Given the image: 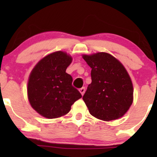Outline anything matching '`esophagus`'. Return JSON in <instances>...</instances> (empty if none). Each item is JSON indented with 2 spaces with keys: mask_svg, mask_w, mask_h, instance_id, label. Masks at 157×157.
<instances>
[{
  "mask_svg": "<svg viewBox=\"0 0 157 157\" xmlns=\"http://www.w3.org/2000/svg\"><path fill=\"white\" fill-rule=\"evenodd\" d=\"M85 91H86V89H85V88H83V87L81 88V89H80V92L81 93V94H82V95L84 94Z\"/></svg>",
  "mask_w": 157,
  "mask_h": 157,
  "instance_id": "1",
  "label": "esophagus"
}]
</instances>
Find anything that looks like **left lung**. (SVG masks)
<instances>
[{"mask_svg": "<svg viewBox=\"0 0 157 157\" xmlns=\"http://www.w3.org/2000/svg\"><path fill=\"white\" fill-rule=\"evenodd\" d=\"M82 58L91 68V83L82 97L89 113L99 120L111 121L122 117L133 102V84L125 67L105 52Z\"/></svg>", "mask_w": 157, "mask_h": 157, "instance_id": "left-lung-1", "label": "left lung"}]
</instances>
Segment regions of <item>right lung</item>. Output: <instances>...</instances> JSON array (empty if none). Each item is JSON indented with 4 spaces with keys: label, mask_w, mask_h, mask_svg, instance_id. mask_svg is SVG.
<instances>
[{
    "label": "right lung",
    "mask_w": 157,
    "mask_h": 157,
    "mask_svg": "<svg viewBox=\"0 0 157 157\" xmlns=\"http://www.w3.org/2000/svg\"><path fill=\"white\" fill-rule=\"evenodd\" d=\"M72 57L61 51L48 55L32 69L27 94L32 107L48 119L60 117L69 112L74 102L82 97L73 87L72 77L66 72Z\"/></svg>",
    "instance_id": "1"
}]
</instances>
